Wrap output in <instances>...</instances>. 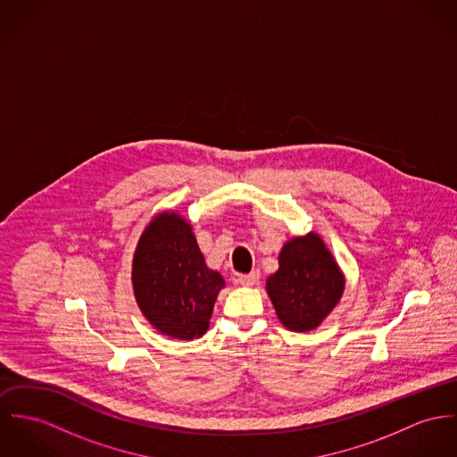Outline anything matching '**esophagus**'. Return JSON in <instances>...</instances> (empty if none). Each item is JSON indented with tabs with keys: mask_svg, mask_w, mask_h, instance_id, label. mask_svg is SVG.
<instances>
[{
	"mask_svg": "<svg viewBox=\"0 0 457 457\" xmlns=\"http://www.w3.org/2000/svg\"><path fill=\"white\" fill-rule=\"evenodd\" d=\"M259 278H261L259 271H252V273H248V275H240V277H238V283L244 285V287H252V285H255V283L259 281Z\"/></svg>",
	"mask_w": 457,
	"mask_h": 457,
	"instance_id": "obj_1",
	"label": "esophagus"
}]
</instances>
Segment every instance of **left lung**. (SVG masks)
Segmentation results:
<instances>
[{"mask_svg": "<svg viewBox=\"0 0 457 457\" xmlns=\"http://www.w3.org/2000/svg\"><path fill=\"white\" fill-rule=\"evenodd\" d=\"M278 264V271L266 280L277 315L288 330H315L343 295V271L316 233L288 240Z\"/></svg>", "mask_w": 457, "mask_h": 457, "instance_id": "obj_1", "label": "left lung"}]
</instances>
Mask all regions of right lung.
I'll list each match as a JSON object with an SVG mask.
<instances>
[{
	"label": "right lung",
	"mask_w": 457,
	"mask_h": 457,
	"mask_svg": "<svg viewBox=\"0 0 457 457\" xmlns=\"http://www.w3.org/2000/svg\"><path fill=\"white\" fill-rule=\"evenodd\" d=\"M132 285L142 315L158 332L193 341L207 332L226 283L207 268L191 224L176 212H162L139 238Z\"/></svg>",
	"instance_id": "obj_1"
}]
</instances>
